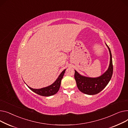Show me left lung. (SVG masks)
<instances>
[{"label": "left lung", "instance_id": "obj_1", "mask_svg": "<svg viewBox=\"0 0 128 128\" xmlns=\"http://www.w3.org/2000/svg\"><path fill=\"white\" fill-rule=\"evenodd\" d=\"M106 45L110 52V62L108 70L101 76L96 78L85 77L80 76L75 70L74 78L76 80L78 88L82 92L89 95L98 94L107 86L110 80L113 72V66L110 50L108 45L106 44Z\"/></svg>", "mask_w": 128, "mask_h": 128}]
</instances>
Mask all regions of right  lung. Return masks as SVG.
<instances>
[{"label": "right lung", "mask_w": 128, "mask_h": 128, "mask_svg": "<svg viewBox=\"0 0 128 128\" xmlns=\"http://www.w3.org/2000/svg\"><path fill=\"white\" fill-rule=\"evenodd\" d=\"M65 71L66 69H64L61 73V74L59 75L58 78L54 82V83L48 87H44L41 89H33L29 86L28 87L34 92L42 96H48L54 95L56 94L59 90L61 84V81L62 78H63Z\"/></svg>", "instance_id": "add662e5"}]
</instances>
